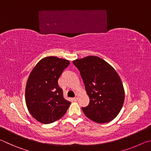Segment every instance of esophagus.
<instances>
[{"label": "esophagus", "instance_id": "34e87169", "mask_svg": "<svg viewBox=\"0 0 151 151\" xmlns=\"http://www.w3.org/2000/svg\"><path fill=\"white\" fill-rule=\"evenodd\" d=\"M78 99V94H76L75 97V98H74V100H75V101H77Z\"/></svg>", "mask_w": 151, "mask_h": 151}]
</instances>
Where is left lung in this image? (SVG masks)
<instances>
[{
	"mask_svg": "<svg viewBox=\"0 0 151 151\" xmlns=\"http://www.w3.org/2000/svg\"><path fill=\"white\" fill-rule=\"evenodd\" d=\"M73 63L80 71L90 99L82 110L97 123H105L118 115L123 105L124 90L121 79L112 66L95 56H88Z\"/></svg>",
	"mask_w": 151,
	"mask_h": 151,
	"instance_id": "left-lung-1",
	"label": "left lung"
}]
</instances>
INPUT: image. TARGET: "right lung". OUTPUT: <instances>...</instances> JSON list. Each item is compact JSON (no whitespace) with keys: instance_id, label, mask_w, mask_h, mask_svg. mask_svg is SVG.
Segmentation results:
<instances>
[{"instance_id":"obj_1","label":"right lung","mask_w":151,"mask_h":151,"mask_svg":"<svg viewBox=\"0 0 151 151\" xmlns=\"http://www.w3.org/2000/svg\"><path fill=\"white\" fill-rule=\"evenodd\" d=\"M69 60L56 57L43 58L30 73L25 101L30 114L43 124L54 122L65 115L70 102L63 97L58 80Z\"/></svg>"}]
</instances>
